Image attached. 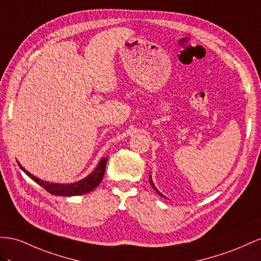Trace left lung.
Listing matches in <instances>:
<instances>
[{"label": "left lung", "mask_w": 261, "mask_h": 261, "mask_svg": "<svg viewBox=\"0 0 261 261\" xmlns=\"http://www.w3.org/2000/svg\"><path fill=\"white\" fill-rule=\"evenodd\" d=\"M150 183H151V185H152V188H153V189H154V191H155V192L158 193V194H159L160 196H162V197H165L164 195H162V194H161V193H160V192H159V191L156 190V188H155V186H154V184H153V182H152V179H151V175H150Z\"/></svg>", "instance_id": "obj_1"}]
</instances>
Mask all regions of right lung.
Wrapping results in <instances>:
<instances>
[{
	"instance_id": "right-lung-1",
	"label": "right lung",
	"mask_w": 261,
	"mask_h": 261,
	"mask_svg": "<svg viewBox=\"0 0 261 261\" xmlns=\"http://www.w3.org/2000/svg\"><path fill=\"white\" fill-rule=\"evenodd\" d=\"M107 160H108V158L102 159L101 161L99 162L97 169L93 171L90 175L85 177L84 179H82V181L76 182L73 184H56V183L44 182L42 179L32 175L31 173L26 171L19 163L18 165L19 168L23 170L25 174H28L33 181H35L38 185H41L43 189H45L48 193H50V194L58 195V196H75V195L86 194V193H89L97 188V186L100 184V182L102 181V177L105 175Z\"/></svg>"
}]
</instances>
